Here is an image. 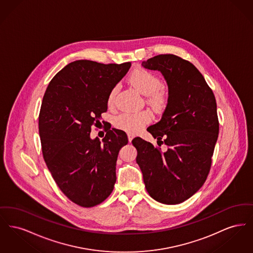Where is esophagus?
Returning a JSON list of instances; mask_svg holds the SVG:
<instances>
[{"instance_id": "esophagus-1", "label": "esophagus", "mask_w": 253, "mask_h": 253, "mask_svg": "<svg viewBox=\"0 0 253 253\" xmlns=\"http://www.w3.org/2000/svg\"><path fill=\"white\" fill-rule=\"evenodd\" d=\"M127 135H128V140H129V142H131L132 138H133V134L131 133V132H128V133H127Z\"/></svg>"}]
</instances>
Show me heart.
<instances>
[{
	"label": "heart",
	"instance_id": "heart-1",
	"mask_svg": "<svg viewBox=\"0 0 253 253\" xmlns=\"http://www.w3.org/2000/svg\"><path fill=\"white\" fill-rule=\"evenodd\" d=\"M129 83L139 92L148 96V101L157 107H163L167 101L168 96L166 91L161 88L162 82L156 74L146 69H137L131 74ZM117 87H114L107 97V104L114 106ZM152 121V115L149 111L141 112H124L115 118V126L125 132L135 133L139 132L145 125Z\"/></svg>",
	"mask_w": 253,
	"mask_h": 253
}]
</instances>
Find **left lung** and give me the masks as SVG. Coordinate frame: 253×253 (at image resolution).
Segmentation results:
<instances>
[{
    "label": "left lung",
    "instance_id": "obj_1",
    "mask_svg": "<svg viewBox=\"0 0 253 253\" xmlns=\"http://www.w3.org/2000/svg\"><path fill=\"white\" fill-rule=\"evenodd\" d=\"M142 66L160 71L168 84L162 118L147 128L158 146L164 143L168 149L162 153L134 137L136 163L151 197L163 204H179L203 186L211 167L219 132L215 96L198 69L178 56L157 55Z\"/></svg>",
    "mask_w": 253,
    "mask_h": 253
}]
</instances>
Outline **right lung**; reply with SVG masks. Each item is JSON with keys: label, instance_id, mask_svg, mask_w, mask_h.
Returning <instances> with one entry per match:
<instances>
[{"label": "right lung", "instance_id": "add662e5", "mask_svg": "<svg viewBox=\"0 0 253 253\" xmlns=\"http://www.w3.org/2000/svg\"><path fill=\"white\" fill-rule=\"evenodd\" d=\"M130 67L131 62L73 61L51 80L42 98L39 132L43 159L60 191L81 207L102 203L114 190L127 134L107 127L100 141L91 139L90 132L107 111L110 91Z\"/></svg>", "mask_w": 253, "mask_h": 253}]
</instances>
